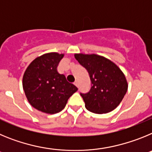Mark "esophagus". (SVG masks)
I'll list each match as a JSON object with an SVG mask.
<instances>
[{
    "mask_svg": "<svg viewBox=\"0 0 152 152\" xmlns=\"http://www.w3.org/2000/svg\"><path fill=\"white\" fill-rule=\"evenodd\" d=\"M74 84H75V85L76 86V87H77V88H78V83H77V80H76V81H75V82H74Z\"/></svg>",
    "mask_w": 152,
    "mask_h": 152,
    "instance_id": "esophagus-1",
    "label": "esophagus"
}]
</instances>
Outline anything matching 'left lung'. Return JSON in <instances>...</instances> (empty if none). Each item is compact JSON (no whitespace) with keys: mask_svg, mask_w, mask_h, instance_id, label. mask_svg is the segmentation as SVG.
Wrapping results in <instances>:
<instances>
[{"mask_svg":"<svg viewBox=\"0 0 152 152\" xmlns=\"http://www.w3.org/2000/svg\"><path fill=\"white\" fill-rule=\"evenodd\" d=\"M75 58L86 68L91 78L88 93H80L88 110L107 113L119 105L127 92L126 77L116 64L97 55L75 54Z\"/></svg>","mask_w":152,"mask_h":152,"instance_id":"1","label":"left lung"}]
</instances>
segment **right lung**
I'll use <instances>...</instances> for the list:
<instances>
[{
	"instance_id": "1",
	"label": "right lung",
	"mask_w": 152,
	"mask_h": 152,
	"mask_svg": "<svg viewBox=\"0 0 152 152\" xmlns=\"http://www.w3.org/2000/svg\"><path fill=\"white\" fill-rule=\"evenodd\" d=\"M63 54L51 52L36 58L26 68L23 77V88L28 101L45 113H59L69 97L77 91L76 86L60 75L57 67Z\"/></svg>"
}]
</instances>
